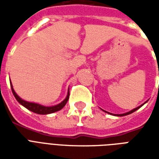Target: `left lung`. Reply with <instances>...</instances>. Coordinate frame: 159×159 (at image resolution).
Returning a JSON list of instances; mask_svg holds the SVG:
<instances>
[{
	"mask_svg": "<svg viewBox=\"0 0 159 159\" xmlns=\"http://www.w3.org/2000/svg\"><path fill=\"white\" fill-rule=\"evenodd\" d=\"M159 74V73H158ZM146 103V102H145ZM144 103V104H145ZM143 104V105H144ZM143 105H141V106H140V107H136V108H134V109H133L132 111H129V112H126V113H123V114H119V115H116V116H118V117H122V116H126V115H129V114H131V113H133V112H134L135 111H137L139 108H140V107H142ZM106 112H107V111H106ZM107 113H109V112H107Z\"/></svg>",
	"mask_w": 159,
	"mask_h": 159,
	"instance_id": "1",
	"label": "left lung"
}]
</instances>
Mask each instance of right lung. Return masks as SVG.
<instances>
[{
    "label": "right lung",
    "mask_w": 159,
    "mask_h": 159,
    "mask_svg": "<svg viewBox=\"0 0 159 159\" xmlns=\"http://www.w3.org/2000/svg\"><path fill=\"white\" fill-rule=\"evenodd\" d=\"M10 84L12 85V83H10ZM12 88V91L13 95L16 98V100L19 101V103H20L22 106L27 108L28 110L31 111L37 114H42V115H45V114H50L52 113V112H55V111H58L61 110L63 107L66 106V104L67 103V101L69 100V96H70V93L68 92V94H67V97L64 101H62L61 103L57 105V106H53V107H43V106H41L39 104H36V103H30V102H27L25 100H22L20 97H19V95L15 93V91L13 90L12 89V86H11Z\"/></svg>",
    "instance_id": "obj_1"
}]
</instances>
